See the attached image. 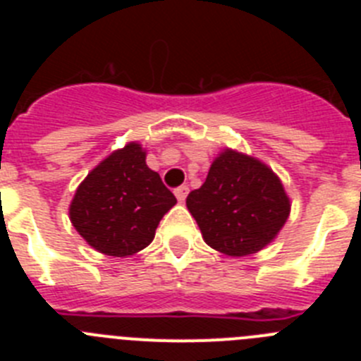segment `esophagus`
<instances>
[{"label": "esophagus", "mask_w": 361, "mask_h": 361, "mask_svg": "<svg viewBox=\"0 0 361 361\" xmlns=\"http://www.w3.org/2000/svg\"><path fill=\"white\" fill-rule=\"evenodd\" d=\"M188 193H190V188L188 186H178L177 190H175V197H177L178 202H184L188 197Z\"/></svg>", "instance_id": "34e87169"}]
</instances>
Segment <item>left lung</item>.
I'll use <instances>...</instances> for the list:
<instances>
[{"instance_id":"left-lung-1","label":"left lung","mask_w":361,"mask_h":361,"mask_svg":"<svg viewBox=\"0 0 361 361\" xmlns=\"http://www.w3.org/2000/svg\"><path fill=\"white\" fill-rule=\"evenodd\" d=\"M206 244L229 257L257 253L289 216L280 178L253 157L226 149L213 161L206 183L188 195Z\"/></svg>"}]
</instances>
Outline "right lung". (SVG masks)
Instances as JSON below:
<instances>
[{
	"label": "right lung",
	"mask_w": 361,
	"mask_h": 361,
	"mask_svg": "<svg viewBox=\"0 0 361 361\" xmlns=\"http://www.w3.org/2000/svg\"><path fill=\"white\" fill-rule=\"evenodd\" d=\"M177 199L130 142L88 173L70 204V220L92 247L110 257L145 250Z\"/></svg>",
	"instance_id": "1"
}]
</instances>
